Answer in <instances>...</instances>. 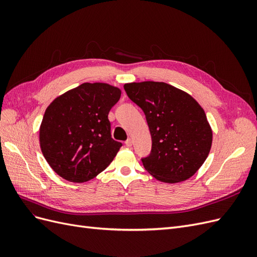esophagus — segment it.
<instances>
[{
	"mask_svg": "<svg viewBox=\"0 0 257 257\" xmlns=\"http://www.w3.org/2000/svg\"><path fill=\"white\" fill-rule=\"evenodd\" d=\"M132 144H133V142H132V139H131V138H130V139H127V141L125 142L126 147H132Z\"/></svg>",
	"mask_w": 257,
	"mask_h": 257,
	"instance_id": "esophagus-1",
	"label": "esophagus"
}]
</instances>
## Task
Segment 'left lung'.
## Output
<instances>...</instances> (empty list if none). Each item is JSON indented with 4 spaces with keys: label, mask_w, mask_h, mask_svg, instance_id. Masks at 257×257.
I'll use <instances>...</instances> for the list:
<instances>
[{
    "label": "left lung",
    "mask_w": 257,
    "mask_h": 257,
    "mask_svg": "<svg viewBox=\"0 0 257 257\" xmlns=\"http://www.w3.org/2000/svg\"><path fill=\"white\" fill-rule=\"evenodd\" d=\"M130 99L145 112L152 138L146 170L157 180L177 183L204 164L212 145V130L201 106L190 94L165 82L124 84Z\"/></svg>",
    "instance_id": "obj_1"
}]
</instances>
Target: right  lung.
Returning <instances> with one entry per match:
<instances>
[{
  "mask_svg": "<svg viewBox=\"0 0 257 257\" xmlns=\"http://www.w3.org/2000/svg\"><path fill=\"white\" fill-rule=\"evenodd\" d=\"M121 90L84 82L52 100L40 127L41 149L60 177L81 183L102 173L122 144L111 138L108 120Z\"/></svg>",
  "mask_w": 257,
  "mask_h": 257,
  "instance_id": "obj_1",
  "label": "right lung"
}]
</instances>
